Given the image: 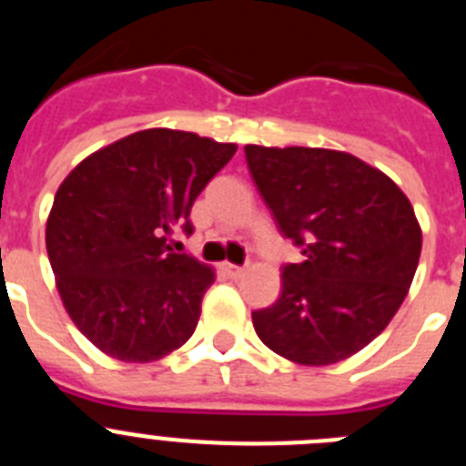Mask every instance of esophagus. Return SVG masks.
Wrapping results in <instances>:
<instances>
[{"instance_id": "esophagus-1", "label": "esophagus", "mask_w": 466, "mask_h": 466, "mask_svg": "<svg viewBox=\"0 0 466 466\" xmlns=\"http://www.w3.org/2000/svg\"><path fill=\"white\" fill-rule=\"evenodd\" d=\"M224 273L228 275V278L238 279L245 275V268H242V266H233V263H224Z\"/></svg>"}]
</instances>
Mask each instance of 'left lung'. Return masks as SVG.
Instances as JSON below:
<instances>
[{
    "label": "left lung",
    "mask_w": 466,
    "mask_h": 466,
    "mask_svg": "<svg viewBox=\"0 0 466 466\" xmlns=\"http://www.w3.org/2000/svg\"><path fill=\"white\" fill-rule=\"evenodd\" d=\"M258 196L300 249L282 294L252 312L258 339L306 366L360 352L390 324L418 268L422 233L401 188L343 151L247 144Z\"/></svg>",
    "instance_id": "left-lung-1"
}]
</instances>
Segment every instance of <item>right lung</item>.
Listing matches in <instances>:
<instances>
[{
	"mask_svg": "<svg viewBox=\"0 0 466 466\" xmlns=\"http://www.w3.org/2000/svg\"><path fill=\"white\" fill-rule=\"evenodd\" d=\"M236 144L151 127L88 156L60 184L46 249L69 317L121 361H156L191 339L214 273L172 252Z\"/></svg>",
	"mask_w": 466,
	"mask_h": 466,
	"instance_id": "1",
	"label": "right lung"
}]
</instances>
